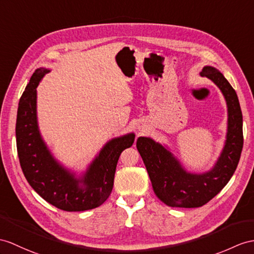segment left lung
<instances>
[{
	"label": "left lung",
	"instance_id": "obj_1",
	"mask_svg": "<svg viewBox=\"0 0 254 254\" xmlns=\"http://www.w3.org/2000/svg\"><path fill=\"white\" fill-rule=\"evenodd\" d=\"M201 76L218 85L228 109L225 146L212 170L202 175L188 174L178 160L155 141L144 137L137 140V148L146 167L154 193L169 207L197 208L206 205L231 180L243 151V114L236 91L223 74L212 66L203 67Z\"/></svg>",
	"mask_w": 254,
	"mask_h": 254
}]
</instances>
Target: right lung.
I'll return each mask as SVG.
<instances>
[{
  "label": "right lung",
  "instance_id": "1",
  "mask_svg": "<svg viewBox=\"0 0 254 254\" xmlns=\"http://www.w3.org/2000/svg\"><path fill=\"white\" fill-rule=\"evenodd\" d=\"M47 72L43 67L35 70L18 107L16 141L22 172L36 193L58 209L85 211L97 208L109 198L120 155L132 145L134 134L110 141L82 180L74 179L53 158L38 129L36 87Z\"/></svg>",
  "mask_w": 254,
  "mask_h": 254
}]
</instances>
